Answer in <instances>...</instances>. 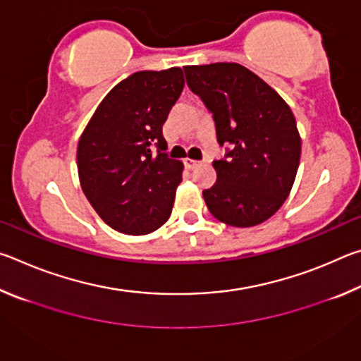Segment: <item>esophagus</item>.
Listing matches in <instances>:
<instances>
[{"mask_svg":"<svg viewBox=\"0 0 361 361\" xmlns=\"http://www.w3.org/2000/svg\"><path fill=\"white\" fill-rule=\"evenodd\" d=\"M200 161H194V159H186L185 161V166L188 167V169H195V167H199L200 166Z\"/></svg>","mask_w":361,"mask_h":361,"instance_id":"34e87169","label":"esophagus"}]
</instances>
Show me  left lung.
Returning <instances> with one entry per match:
<instances>
[{
	"label": "left lung",
	"instance_id": "obj_1",
	"mask_svg": "<svg viewBox=\"0 0 361 361\" xmlns=\"http://www.w3.org/2000/svg\"><path fill=\"white\" fill-rule=\"evenodd\" d=\"M186 82L213 114L219 145L218 180L204 191L213 216L235 228L271 218L296 178L301 137L290 106L271 85L239 63L185 66Z\"/></svg>",
	"mask_w": 361,
	"mask_h": 361
}]
</instances>
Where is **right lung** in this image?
<instances>
[{
  "mask_svg": "<svg viewBox=\"0 0 361 361\" xmlns=\"http://www.w3.org/2000/svg\"><path fill=\"white\" fill-rule=\"evenodd\" d=\"M183 87L178 66L133 73L109 90L79 138L78 173L85 197L122 234H149L172 213L183 164L166 152L162 126Z\"/></svg>",
  "mask_w": 361,
  "mask_h": 361,
  "instance_id": "obj_1",
  "label": "right lung"
}]
</instances>
